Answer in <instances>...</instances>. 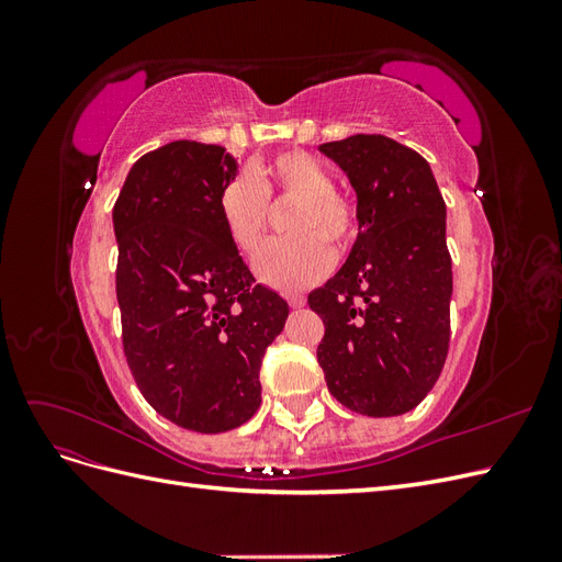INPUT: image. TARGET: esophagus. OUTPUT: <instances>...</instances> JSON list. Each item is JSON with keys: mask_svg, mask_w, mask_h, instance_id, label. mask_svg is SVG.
<instances>
[{"mask_svg": "<svg viewBox=\"0 0 562 562\" xmlns=\"http://www.w3.org/2000/svg\"><path fill=\"white\" fill-rule=\"evenodd\" d=\"M285 300H288V304H291L293 310H300V307H304V295H285Z\"/></svg>", "mask_w": 562, "mask_h": 562, "instance_id": "34e87169", "label": "esophagus"}]
</instances>
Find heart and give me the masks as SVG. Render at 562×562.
Here are the masks:
<instances>
[{
    "instance_id": "obj_1",
    "label": "heart",
    "mask_w": 562,
    "mask_h": 562,
    "mask_svg": "<svg viewBox=\"0 0 562 562\" xmlns=\"http://www.w3.org/2000/svg\"><path fill=\"white\" fill-rule=\"evenodd\" d=\"M297 199L285 236L258 258V274L279 291H297L326 274L333 252H347L359 239L361 217L356 203L335 190L333 173L302 149H285L250 173L234 176L220 192V217L232 244L248 258L260 250L269 199Z\"/></svg>"
}]
</instances>
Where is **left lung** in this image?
I'll use <instances>...</instances> for the list:
<instances>
[{
  "label": "left lung",
  "mask_w": 562,
  "mask_h": 562,
  "mask_svg": "<svg viewBox=\"0 0 562 562\" xmlns=\"http://www.w3.org/2000/svg\"><path fill=\"white\" fill-rule=\"evenodd\" d=\"M318 149L347 173L361 217L345 267L307 297L326 326L318 366L349 411L403 415L434 389L448 356L446 201L427 159L386 135Z\"/></svg>",
  "instance_id": "left-lung-1"
}]
</instances>
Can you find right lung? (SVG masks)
Segmentation results:
<instances>
[{
    "mask_svg": "<svg viewBox=\"0 0 562 562\" xmlns=\"http://www.w3.org/2000/svg\"><path fill=\"white\" fill-rule=\"evenodd\" d=\"M236 176L225 147L176 140L147 151L112 211L116 300L131 375L182 429L223 434L260 407V366L288 304L255 283L220 217Z\"/></svg>",
    "mask_w": 562,
    "mask_h": 562,
    "instance_id": "obj_1",
    "label": "right lung"
}]
</instances>
